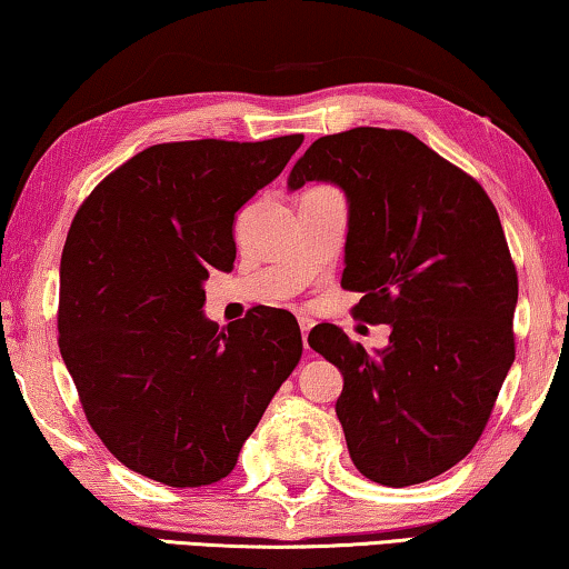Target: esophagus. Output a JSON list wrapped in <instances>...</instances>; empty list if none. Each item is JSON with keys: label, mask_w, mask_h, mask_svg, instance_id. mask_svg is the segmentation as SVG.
I'll list each match as a JSON object with an SVG mask.
<instances>
[{"label": "esophagus", "mask_w": 569, "mask_h": 569, "mask_svg": "<svg viewBox=\"0 0 569 569\" xmlns=\"http://www.w3.org/2000/svg\"><path fill=\"white\" fill-rule=\"evenodd\" d=\"M312 325L315 322L310 318H300V330H302V346H305V350H310V348H307V335H310Z\"/></svg>", "instance_id": "obj_1"}]
</instances>
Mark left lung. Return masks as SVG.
I'll use <instances>...</instances> for the list:
<instances>
[{
  "instance_id": "left-lung-1",
  "label": "left lung",
  "mask_w": 569,
  "mask_h": 569,
  "mask_svg": "<svg viewBox=\"0 0 569 569\" xmlns=\"http://www.w3.org/2000/svg\"><path fill=\"white\" fill-rule=\"evenodd\" d=\"M307 181L346 193L340 284L362 292L358 318L390 330L372 352L330 322L307 338L342 376L350 459L383 487L439 477L479 441L515 362L517 272L495 203L406 130L318 138L287 189Z\"/></svg>"
}]
</instances>
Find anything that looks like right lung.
I'll list each match as a JSON object with an SVG mask.
<instances>
[{"label": "right lung", "instance_id": "add662e5", "mask_svg": "<svg viewBox=\"0 0 569 569\" xmlns=\"http://www.w3.org/2000/svg\"><path fill=\"white\" fill-rule=\"evenodd\" d=\"M302 136L151 146L74 213L60 262V356L92 431L120 463L166 487L237 467L302 356L300 325L257 307L219 330L209 269L234 267V217Z\"/></svg>", "mask_w": 569, "mask_h": 569}]
</instances>
